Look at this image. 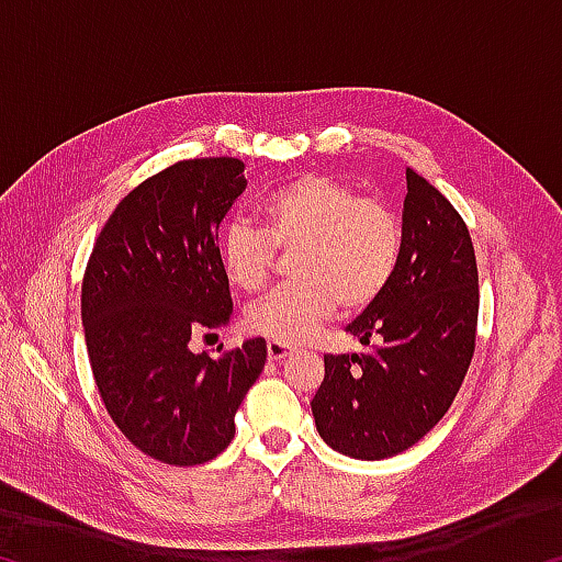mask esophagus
Here are the masks:
<instances>
[{"mask_svg":"<svg viewBox=\"0 0 562 562\" xmlns=\"http://www.w3.org/2000/svg\"><path fill=\"white\" fill-rule=\"evenodd\" d=\"M290 351H292L290 345H282V341H272V339L268 341V357L272 361H280L284 357H290Z\"/></svg>","mask_w":562,"mask_h":562,"instance_id":"obj_1","label":"esophagus"}]
</instances>
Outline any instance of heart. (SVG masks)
I'll use <instances>...</instances> for the list:
<instances>
[{"label": "heart", "mask_w": 562, "mask_h": 562, "mask_svg": "<svg viewBox=\"0 0 562 562\" xmlns=\"http://www.w3.org/2000/svg\"><path fill=\"white\" fill-rule=\"evenodd\" d=\"M274 250L292 252L294 282L265 294L245 312L252 335L282 345L310 339L337 310L372 307L392 284L404 252V227L379 198L325 173H304L262 198L260 227L233 221L217 240V260L233 288L268 282Z\"/></svg>", "instance_id": "heart-1"}]
</instances>
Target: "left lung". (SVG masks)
I'll list each match as a JSON object with an SVG mask.
<instances>
[{"label":"left lung","mask_w":562,"mask_h":562,"mask_svg":"<svg viewBox=\"0 0 562 562\" xmlns=\"http://www.w3.org/2000/svg\"><path fill=\"white\" fill-rule=\"evenodd\" d=\"M404 252L392 284L347 327L361 355H327L312 398L317 431L351 459L379 461L424 439L471 367L479 268L463 217L406 168Z\"/></svg>","instance_id":"1"}]
</instances>
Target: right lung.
Returning a JSON list of instances; mask_svg holds the SVG:
<instances>
[{
    "instance_id": "obj_1",
    "label": "right lung",
    "mask_w": 562,
    "mask_h": 562,
    "mask_svg": "<svg viewBox=\"0 0 562 562\" xmlns=\"http://www.w3.org/2000/svg\"><path fill=\"white\" fill-rule=\"evenodd\" d=\"M243 170L223 156L150 176L111 213L83 272L81 322L99 394L121 434L160 463L223 453L268 359L262 337L221 359L190 351V337L233 317L217 227L247 186Z\"/></svg>"
}]
</instances>
